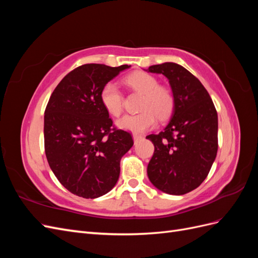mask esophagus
<instances>
[{
	"label": "esophagus",
	"mask_w": 258,
	"mask_h": 258,
	"mask_svg": "<svg viewBox=\"0 0 258 258\" xmlns=\"http://www.w3.org/2000/svg\"><path fill=\"white\" fill-rule=\"evenodd\" d=\"M141 139H143V136H141V135H134V140H135V142L139 141V140H141Z\"/></svg>",
	"instance_id": "34e87169"
}]
</instances>
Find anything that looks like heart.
<instances>
[{
  "mask_svg": "<svg viewBox=\"0 0 258 258\" xmlns=\"http://www.w3.org/2000/svg\"><path fill=\"white\" fill-rule=\"evenodd\" d=\"M124 83L131 89L143 95L140 110L142 112L136 115H126L116 121L117 127L142 134L153 128L157 117L165 120L172 114L174 108V97L170 89L159 86L156 77L146 72L137 71L129 74ZM101 104L104 110L112 116H119L123 108V98L119 88L113 82L106 83L100 92Z\"/></svg>",
  "mask_w": 258,
  "mask_h": 258,
  "instance_id": "b5f03b06",
  "label": "heart"
}]
</instances>
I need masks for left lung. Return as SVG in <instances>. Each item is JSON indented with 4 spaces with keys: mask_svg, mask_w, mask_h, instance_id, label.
<instances>
[{
    "mask_svg": "<svg viewBox=\"0 0 258 258\" xmlns=\"http://www.w3.org/2000/svg\"><path fill=\"white\" fill-rule=\"evenodd\" d=\"M147 72L165 75L174 97L166 128L150 135L155 146L147 175L159 190L184 195L205 181L217 153V113L200 81L173 62L152 66Z\"/></svg>",
    "mask_w": 258,
    "mask_h": 258,
    "instance_id": "left-lung-1",
    "label": "left lung"
}]
</instances>
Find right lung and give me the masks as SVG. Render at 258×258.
<instances>
[{"label":"right lung","mask_w":258,"mask_h":258,"mask_svg":"<svg viewBox=\"0 0 258 258\" xmlns=\"http://www.w3.org/2000/svg\"><path fill=\"white\" fill-rule=\"evenodd\" d=\"M129 68H76L58 84L46 106V158L58 181L76 196L93 199L110 191L118 181L121 157L134 145L129 132L112 128L100 101L103 86Z\"/></svg>","instance_id":"add662e5"}]
</instances>
